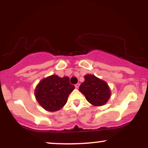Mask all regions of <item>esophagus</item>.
Returning <instances> with one entry per match:
<instances>
[{
  "instance_id": "obj_1",
  "label": "esophagus",
  "mask_w": 148,
  "mask_h": 148,
  "mask_svg": "<svg viewBox=\"0 0 148 148\" xmlns=\"http://www.w3.org/2000/svg\"><path fill=\"white\" fill-rule=\"evenodd\" d=\"M79 86H80L79 84H76L75 85V88H79Z\"/></svg>"
}]
</instances>
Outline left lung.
Masks as SVG:
<instances>
[{
	"mask_svg": "<svg viewBox=\"0 0 148 148\" xmlns=\"http://www.w3.org/2000/svg\"><path fill=\"white\" fill-rule=\"evenodd\" d=\"M84 79V82L79 87V91L93 106L104 105L111 97V90L108 84L92 74H87Z\"/></svg>",
	"mask_w": 148,
	"mask_h": 148,
	"instance_id": "obj_1",
	"label": "left lung"
}]
</instances>
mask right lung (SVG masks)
Listing matches in <instances>:
<instances>
[{"label": "right lung", "instance_id": "add662e5", "mask_svg": "<svg viewBox=\"0 0 148 148\" xmlns=\"http://www.w3.org/2000/svg\"><path fill=\"white\" fill-rule=\"evenodd\" d=\"M74 89L69 78L51 75L42 79L35 90V98L42 108L49 112L61 109L67 101L69 95Z\"/></svg>", "mask_w": 148, "mask_h": 148}]
</instances>
